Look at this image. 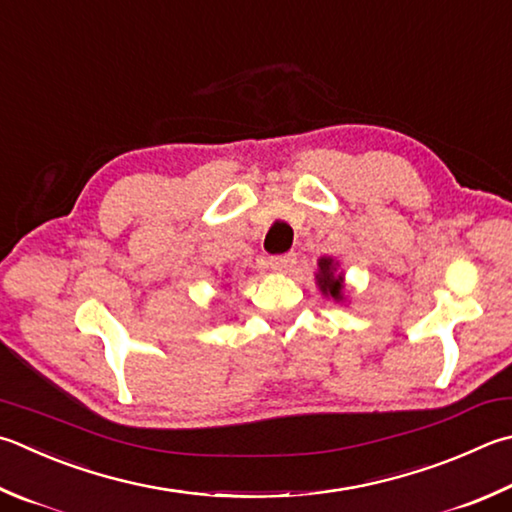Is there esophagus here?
<instances>
[{
    "mask_svg": "<svg viewBox=\"0 0 512 512\" xmlns=\"http://www.w3.org/2000/svg\"><path fill=\"white\" fill-rule=\"evenodd\" d=\"M268 264H271L273 271L277 273H288L295 264V255L293 253H286V255H275L268 259Z\"/></svg>",
    "mask_w": 512,
    "mask_h": 512,
    "instance_id": "1",
    "label": "esophagus"
}]
</instances>
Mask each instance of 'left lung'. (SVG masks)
Masks as SVG:
<instances>
[{"label":"left lung","mask_w":512,"mask_h":512,"mask_svg":"<svg viewBox=\"0 0 512 512\" xmlns=\"http://www.w3.org/2000/svg\"><path fill=\"white\" fill-rule=\"evenodd\" d=\"M315 286L320 288L324 297H329L336 304L349 302V291L345 284V273L340 271V262L333 257H320L318 259V271H315Z\"/></svg>","instance_id":"left-lung-1"}]
</instances>
